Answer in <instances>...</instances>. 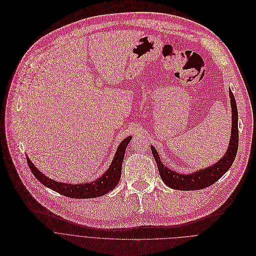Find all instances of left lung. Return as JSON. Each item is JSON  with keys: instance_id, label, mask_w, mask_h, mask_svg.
Listing matches in <instances>:
<instances>
[{"instance_id": "8db88e82", "label": "left lung", "mask_w": 256, "mask_h": 256, "mask_svg": "<svg viewBox=\"0 0 256 256\" xmlns=\"http://www.w3.org/2000/svg\"><path fill=\"white\" fill-rule=\"evenodd\" d=\"M229 96L232 110L231 137L226 153L216 164L209 166L208 168L194 172L192 174H180L166 168L162 162L158 150L151 145L152 154L156 162L160 178L168 186L174 190H194L205 188L216 182L231 168L238 149V111L236 100L231 90H229Z\"/></svg>"}]
</instances>
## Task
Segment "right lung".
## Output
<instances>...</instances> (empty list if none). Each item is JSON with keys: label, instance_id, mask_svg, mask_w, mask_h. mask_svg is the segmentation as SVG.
Instances as JSON below:
<instances>
[{"label": "right lung", "instance_id": "obj_1", "mask_svg": "<svg viewBox=\"0 0 256 256\" xmlns=\"http://www.w3.org/2000/svg\"><path fill=\"white\" fill-rule=\"evenodd\" d=\"M132 136L126 137L118 146L115 156L113 158L112 164L110 168L102 174L100 178L92 180L90 182L84 184H66L62 182H56L52 178H49L44 174H42L29 160L28 156L27 162L30 168V170L34 174V176L45 186L49 188L60 194H64L68 198H98L108 194L110 190H114V188L118 184L121 172H122V162L125 156V150L127 145L129 144Z\"/></svg>", "mask_w": 256, "mask_h": 256}]
</instances>
